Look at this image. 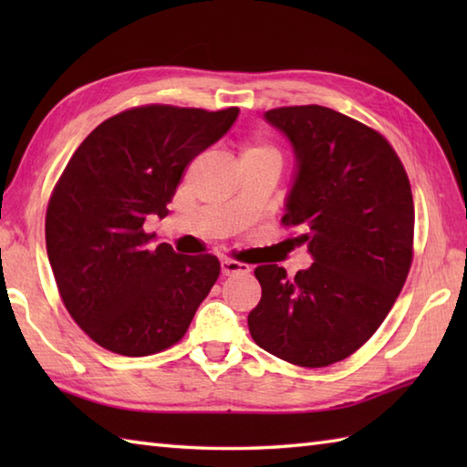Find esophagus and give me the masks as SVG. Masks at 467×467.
Masks as SVG:
<instances>
[{"instance_id": "esophagus-1", "label": "esophagus", "mask_w": 467, "mask_h": 467, "mask_svg": "<svg viewBox=\"0 0 467 467\" xmlns=\"http://www.w3.org/2000/svg\"><path fill=\"white\" fill-rule=\"evenodd\" d=\"M221 271L224 276H234V275H249L251 273V266L239 263V261H223L221 263Z\"/></svg>"}]
</instances>
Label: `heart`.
<instances>
[{
  "label": "heart",
  "instance_id": "b5f03b06",
  "mask_svg": "<svg viewBox=\"0 0 467 467\" xmlns=\"http://www.w3.org/2000/svg\"><path fill=\"white\" fill-rule=\"evenodd\" d=\"M243 162H269L281 168L283 152L281 148L265 138H249L243 142Z\"/></svg>",
  "mask_w": 467,
  "mask_h": 467
}]
</instances>
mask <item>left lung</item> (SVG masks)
I'll use <instances>...</instances> for the list:
<instances>
[{
  "mask_svg": "<svg viewBox=\"0 0 467 467\" xmlns=\"http://www.w3.org/2000/svg\"><path fill=\"white\" fill-rule=\"evenodd\" d=\"M296 156L285 228H299L315 263L295 276L261 265L263 296L249 313L254 343L299 367L343 361L391 311L413 261V196L393 146L325 106L265 112Z\"/></svg>",
  "mask_w": 467,
  "mask_h": 467,
  "instance_id": "left-lung-1",
  "label": "left lung"
}]
</instances>
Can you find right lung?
<instances>
[{
  "label": "right lung",
  "instance_id": "obj_1",
  "mask_svg": "<svg viewBox=\"0 0 467 467\" xmlns=\"http://www.w3.org/2000/svg\"><path fill=\"white\" fill-rule=\"evenodd\" d=\"M239 108L148 104L88 134L56 182L46 246L59 296L104 349L144 357L182 339L221 275L214 254L152 246L144 223L164 218L186 166L223 138Z\"/></svg>",
  "mask_w": 467,
  "mask_h": 467
}]
</instances>
